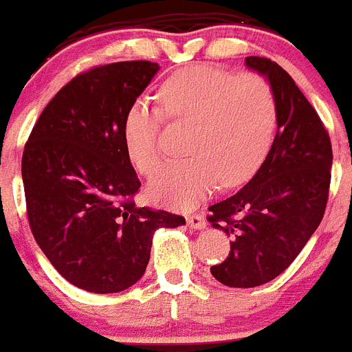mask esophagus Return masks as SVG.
<instances>
[{"mask_svg":"<svg viewBox=\"0 0 352 352\" xmlns=\"http://www.w3.org/2000/svg\"><path fill=\"white\" fill-rule=\"evenodd\" d=\"M186 223H188L190 228H199L201 230V228L206 227V218L201 212H195V214H190L186 218Z\"/></svg>","mask_w":352,"mask_h":352,"instance_id":"1","label":"esophagus"}]
</instances>
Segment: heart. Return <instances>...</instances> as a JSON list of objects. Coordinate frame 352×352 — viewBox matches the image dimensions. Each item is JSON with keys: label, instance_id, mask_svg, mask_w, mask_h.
<instances>
[{"label": "heart", "instance_id": "b5f03b06", "mask_svg": "<svg viewBox=\"0 0 352 352\" xmlns=\"http://www.w3.org/2000/svg\"><path fill=\"white\" fill-rule=\"evenodd\" d=\"M159 105L136 99L125 109L122 138L129 160L150 176L162 160L164 118L190 124L188 157L166 164L148 185L151 199L173 209H190L216 182L223 188L250 179L262 166L277 129V98L260 73H234L214 66H188L167 76Z\"/></svg>", "mask_w": 352, "mask_h": 352}]
</instances>
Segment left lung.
<instances>
[{
	"label": "left lung",
	"mask_w": 352,
	"mask_h": 352,
	"mask_svg": "<svg viewBox=\"0 0 352 352\" xmlns=\"http://www.w3.org/2000/svg\"><path fill=\"white\" fill-rule=\"evenodd\" d=\"M246 64L276 90L277 132L253 179L209 208V223L232 237L211 274L232 288L265 285L292 265L323 220L333 162L330 134L295 80L267 57Z\"/></svg>",
	"instance_id": "1"
}]
</instances>
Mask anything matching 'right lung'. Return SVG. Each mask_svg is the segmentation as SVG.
Here are the masks:
<instances>
[{
    "label": "right lung",
    "instance_id": "add662e5",
    "mask_svg": "<svg viewBox=\"0 0 352 352\" xmlns=\"http://www.w3.org/2000/svg\"><path fill=\"white\" fill-rule=\"evenodd\" d=\"M159 71L150 60L90 67L45 106L22 153L28 221L57 272L90 293L141 279L151 237L185 218L138 208L141 182L122 138L125 109Z\"/></svg>",
    "mask_w": 352,
    "mask_h": 352
}]
</instances>
